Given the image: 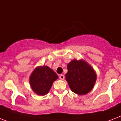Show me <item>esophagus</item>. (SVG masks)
<instances>
[{"label":"esophagus","instance_id":"34e87169","mask_svg":"<svg viewBox=\"0 0 121 121\" xmlns=\"http://www.w3.org/2000/svg\"><path fill=\"white\" fill-rule=\"evenodd\" d=\"M60 80H63L65 79V76L64 75H63V74H61V75H60Z\"/></svg>","mask_w":121,"mask_h":121}]
</instances>
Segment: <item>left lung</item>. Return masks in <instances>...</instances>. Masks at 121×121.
Wrapping results in <instances>:
<instances>
[{"label":"left lung","instance_id":"8db88e82","mask_svg":"<svg viewBox=\"0 0 121 121\" xmlns=\"http://www.w3.org/2000/svg\"><path fill=\"white\" fill-rule=\"evenodd\" d=\"M67 69L65 78L72 92L78 95H85L92 90L97 74L86 61L73 60L68 64Z\"/></svg>","mask_w":121,"mask_h":121}]
</instances>
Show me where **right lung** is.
Instances as JSON below:
<instances>
[{
    "label": "right lung",
    "instance_id": "right-lung-1",
    "mask_svg": "<svg viewBox=\"0 0 121 121\" xmlns=\"http://www.w3.org/2000/svg\"><path fill=\"white\" fill-rule=\"evenodd\" d=\"M58 76L49 66L43 65L37 66L29 77V84L35 93L38 95L47 94L53 82Z\"/></svg>",
    "mask_w": 121,
    "mask_h": 121
}]
</instances>
